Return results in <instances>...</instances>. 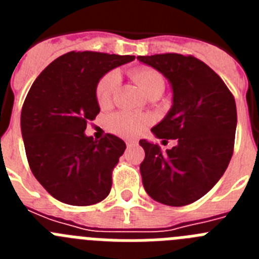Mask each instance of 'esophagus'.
Masks as SVG:
<instances>
[{
  "mask_svg": "<svg viewBox=\"0 0 259 259\" xmlns=\"http://www.w3.org/2000/svg\"><path fill=\"white\" fill-rule=\"evenodd\" d=\"M125 144H127V146H135V145H137V141L136 140H127L125 141Z\"/></svg>",
  "mask_w": 259,
  "mask_h": 259,
  "instance_id": "esophagus-1",
  "label": "esophagus"
}]
</instances>
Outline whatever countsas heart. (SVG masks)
Returning a JSON list of instances; mask_svg holds the SVG:
<instances>
[{"label": "heart", "mask_w": 259, "mask_h": 259, "mask_svg": "<svg viewBox=\"0 0 259 259\" xmlns=\"http://www.w3.org/2000/svg\"><path fill=\"white\" fill-rule=\"evenodd\" d=\"M131 76L136 80L139 85L149 97L159 96L164 92L166 80L159 71L152 67H137L131 71ZM119 84V76L116 72H109L101 77L96 87V100L101 107H107L111 104L113 96ZM150 118L144 114L119 111L109 119L110 130L114 134L123 137H135L143 134L149 127Z\"/></svg>", "instance_id": "heart-1"}]
</instances>
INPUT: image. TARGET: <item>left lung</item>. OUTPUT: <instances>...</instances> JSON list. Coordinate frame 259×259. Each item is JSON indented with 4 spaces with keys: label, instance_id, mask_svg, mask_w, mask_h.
I'll return each mask as SVG.
<instances>
[{
    "label": "left lung",
    "instance_id": "1",
    "mask_svg": "<svg viewBox=\"0 0 259 259\" xmlns=\"http://www.w3.org/2000/svg\"><path fill=\"white\" fill-rule=\"evenodd\" d=\"M137 59L170 80L172 107L152 132L178 141L163 153L157 144L140 140L144 188L157 202L185 206L205 196L228 167L237 124L235 97L221 76L193 56L164 53Z\"/></svg>",
    "mask_w": 259,
    "mask_h": 259
}]
</instances>
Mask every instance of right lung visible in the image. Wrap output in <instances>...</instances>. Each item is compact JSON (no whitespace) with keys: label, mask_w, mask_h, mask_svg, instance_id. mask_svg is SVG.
Segmentation results:
<instances>
[{"label":"right lung","mask_w":259,"mask_h":259,"mask_svg":"<svg viewBox=\"0 0 259 259\" xmlns=\"http://www.w3.org/2000/svg\"><path fill=\"white\" fill-rule=\"evenodd\" d=\"M134 59L70 52L54 59L32 84L20 115L27 161L38 183L61 202L89 206L110 193L124 141L111 134L95 140L84 131L100 113V79Z\"/></svg>","instance_id":"right-lung-1"}]
</instances>
